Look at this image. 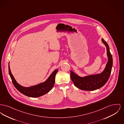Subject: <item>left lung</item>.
<instances>
[{"label": "left lung", "instance_id": "left-lung-1", "mask_svg": "<svg viewBox=\"0 0 124 124\" xmlns=\"http://www.w3.org/2000/svg\"><path fill=\"white\" fill-rule=\"evenodd\" d=\"M102 41L106 47L108 61L106 67L101 73L85 77L79 76L70 71L71 79L77 88L85 91H93L100 88L106 83L110 76L112 67V57L108 45L103 39Z\"/></svg>", "mask_w": 124, "mask_h": 124}]
</instances>
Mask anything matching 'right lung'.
<instances>
[{"mask_svg": "<svg viewBox=\"0 0 124 124\" xmlns=\"http://www.w3.org/2000/svg\"><path fill=\"white\" fill-rule=\"evenodd\" d=\"M9 73L12 79V82L15 88L23 94L26 96L37 98L46 94L53 87L55 83V78L58 69L53 72L47 79L44 82L30 87H24L17 82L12 74L9 63Z\"/></svg>", "mask_w": 124, "mask_h": 124, "instance_id": "right-lung-1", "label": "right lung"}]
</instances>
